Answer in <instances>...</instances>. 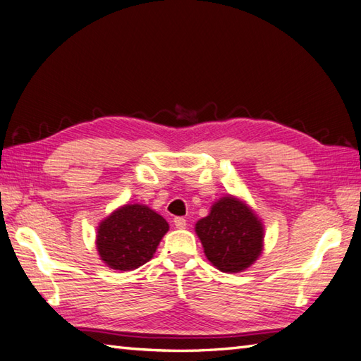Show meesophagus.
<instances>
[{"instance_id":"34e87169","label":"esophagus","mask_w":361,"mask_h":361,"mask_svg":"<svg viewBox=\"0 0 361 361\" xmlns=\"http://www.w3.org/2000/svg\"><path fill=\"white\" fill-rule=\"evenodd\" d=\"M173 224L177 226L178 229H184V228H186V220H184L183 216H175V219H173Z\"/></svg>"}]
</instances>
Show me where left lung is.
Masks as SVG:
<instances>
[{
	"mask_svg": "<svg viewBox=\"0 0 361 361\" xmlns=\"http://www.w3.org/2000/svg\"><path fill=\"white\" fill-rule=\"evenodd\" d=\"M209 262L223 272H241L263 247V226L252 211L233 197H224L195 226Z\"/></svg>",
	"mask_w": 361,
	"mask_h": 361,
	"instance_id": "1",
	"label": "left lung"
}]
</instances>
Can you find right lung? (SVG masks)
I'll return each mask as SVG.
<instances>
[{
    "instance_id": "add662e5",
    "label": "right lung",
    "mask_w": 361,
    "mask_h": 361,
    "mask_svg": "<svg viewBox=\"0 0 361 361\" xmlns=\"http://www.w3.org/2000/svg\"><path fill=\"white\" fill-rule=\"evenodd\" d=\"M169 231L161 215L141 204H128L99 224L97 247L103 262L116 271H132L154 257Z\"/></svg>"
}]
</instances>
